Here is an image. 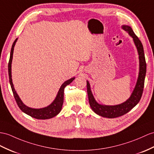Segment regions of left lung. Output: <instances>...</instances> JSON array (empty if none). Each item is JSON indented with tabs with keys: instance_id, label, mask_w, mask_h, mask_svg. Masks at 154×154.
<instances>
[{
	"instance_id": "obj_1",
	"label": "left lung",
	"mask_w": 154,
	"mask_h": 154,
	"mask_svg": "<svg viewBox=\"0 0 154 154\" xmlns=\"http://www.w3.org/2000/svg\"><path fill=\"white\" fill-rule=\"evenodd\" d=\"M122 27L132 37L134 43L137 47L138 54L139 55V73H138V77L135 88H134L131 97L125 102L114 106L103 105V104H100L97 103L92 94L89 82L87 81V91L89 105L95 113L104 118H114L125 114L138 103L141 99L142 93H143L146 73V63L143 46L131 27L128 25H122Z\"/></svg>"
}]
</instances>
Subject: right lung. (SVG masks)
<instances>
[{
	"label": "right lung",
	"instance_id": "obj_1",
	"mask_svg": "<svg viewBox=\"0 0 154 154\" xmlns=\"http://www.w3.org/2000/svg\"><path fill=\"white\" fill-rule=\"evenodd\" d=\"M17 40V38L15 40V41L12 44V49H11L10 60L8 63V74H9V81L11 85V88H12L14 97L15 99H16L17 105L22 112H23L26 114L31 116L32 118H34L35 119H50V118H54L55 116H57L61 110L62 106L63 104V99H64L65 88L67 85L70 84L71 82L74 80L75 78H70V79L66 80L61 85L55 100L53 101V103H52L51 104H50L49 106H48L47 107H44L42 108H37L36 109V108H32L29 106H27L25 104H23V102H22L20 98V97H19L18 95L17 94L16 90L14 89V85L12 83V68H11V67H12L14 49Z\"/></svg>",
	"mask_w": 154,
	"mask_h": 154
}]
</instances>
